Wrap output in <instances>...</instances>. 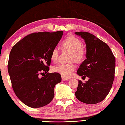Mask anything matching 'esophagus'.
<instances>
[{
    "label": "esophagus",
    "mask_w": 125,
    "mask_h": 125,
    "mask_svg": "<svg viewBox=\"0 0 125 125\" xmlns=\"http://www.w3.org/2000/svg\"><path fill=\"white\" fill-rule=\"evenodd\" d=\"M69 78H66V77H64L62 76V81H66V80H68V79Z\"/></svg>",
    "instance_id": "esophagus-1"
}]
</instances>
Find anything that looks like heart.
<instances>
[{
	"mask_svg": "<svg viewBox=\"0 0 125 125\" xmlns=\"http://www.w3.org/2000/svg\"><path fill=\"white\" fill-rule=\"evenodd\" d=\"M62 50L70 52L69 61L71 62L68 64H59L53 68V71L58 73L64 77H69L72 74L76 68L74 62L82 63L86 57L87 51L83 46L82 42L78 38L74 35L66 37L61 43ZM59 58V50L57 48H53L51 53V59L53 62H57Z\"/></svg>",
	"mask_w": 125,
	"mask_h": 125,
	"instance_id": "heart-1",
	"label": "heart"
}]
</instances>
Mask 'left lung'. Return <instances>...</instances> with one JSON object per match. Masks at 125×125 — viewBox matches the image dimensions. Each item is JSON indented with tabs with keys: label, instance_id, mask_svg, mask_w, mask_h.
Segmentation results:
<instances>
[{
	"label": "left lung",
	"instance_id": "left-lung-1",
	"mask_svg": "<svg viewBox=\"0 0 125 125\" xmlns=\"http://www.w3.org/2000/svg\"><path fill=\"white\" fill-rule=\"evenodd\" d=\"M84 39L86 59L81 64L77 73L89 78L84 83L78 81L75 96L80 102L88 104L100 103L111 90L115 79V59L109 47L90 32H76Z\"/></svg>",
	"mask_w": 125,
	"mask_h": 125
}]
</instances>
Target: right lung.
Here are the masks:
<instances>
[{"label":"right lung","instance_id":"add662e5","mask_svg":"<svg viewBox=\"0 0 125 125\" xmlns=\"http://www.w3.org/2000/svg\"><path fill=\"white\" fill-rule=\"evenodd\" d=\"M62 34V31L33 32L18 42L10 51L8 70L12 88L18 98L29 107H42L53 99L54 88L61 77L58 73L48 72L51 51Z\"/></svg>","mask_w":125,"mask_h":125}]
</instances>
